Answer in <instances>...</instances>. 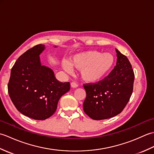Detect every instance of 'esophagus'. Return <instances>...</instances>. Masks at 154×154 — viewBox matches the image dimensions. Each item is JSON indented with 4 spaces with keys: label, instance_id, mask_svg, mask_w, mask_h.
<instances>
[{
    "label": "esophagus",
    "instance_id": "esophagus-1",
    "mask_svg": "<svg viewBox=\"0 0 154 154\" xmlns=\"http://www.w3.org/2000/svg\"><path fill=\"white\" fill-rule=\"evenodd\" d=\"M71 87L72 88H77L78 87V85L75 82H71Z\"/></svg>",
    "mask_w": 154,
    "mask_h": 154
}]
</instances>
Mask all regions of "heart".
<instances>
[{
  "mask_svg": "<svg viewBox=\"0 0 154 154\" xmlns=\"http://www.w3.org/2000/svg\"><path fill=\"white\" fill-rule=\"evenodd\" d=\"M114 55L109 53L101 54L96 50H89L77 54L70 57V63L66 60L62 61V67L70 72L72 67L80 70L82 79L89 83L101 80L109 73L114 64Z\"/></svg>",
  "mask_w": 154,
  "mask_h": 154,
  "instance_id": "heart-1",
  "label": "heart"
}]
</instances>
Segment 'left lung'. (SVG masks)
Instances as JSON below:
<instances>
[{
  "label": "left lung",
  "mask_w": 154,
  "mask_h": 154,
  "mask_svg": "<svg viewBox=\"0 0 154 154\" xmlns=\"http://www.w3.org/2000/svg\"><path fill=\"white\" fill-rule=\"evenodd\" d=\"M117 61L110 73L95 84L84 85L87 97L83 110L93 120L112 118L126 106L133 91L134 73L125 55L116 49Z\"/></svg>",
  "instance_id": "8db88e82"
}]
</instances>
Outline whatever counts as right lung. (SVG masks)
Wrapping results in <instances>:
<instances>
[{
    "label": "right lung",
    "mask_w": 154,
    "mask_h": 154,
    "mask_svg": "<svg viewBox=\"0 0 154 154\" xmlns=\"http://www.w3.org/2000/svg\"><path fill=\"white\" fill-rule=\"evenodd\" d=\"M45 48L39 44L20 55L8 85L9 96L19 112L39 120L53 115L59 100L70 89L69 83L59 81L51 69L42 65L40 55Z\"/></svg>",
    "instance_id": "1"
}]
</instances>
